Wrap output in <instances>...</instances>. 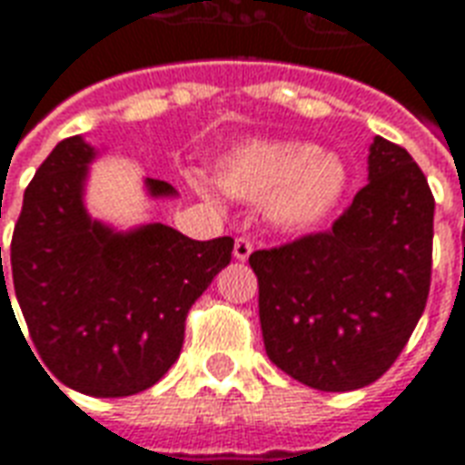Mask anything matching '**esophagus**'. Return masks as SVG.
Segmentation results:
<instances>
[{
    "instance_id": "34e87169",
    "label": "esophagus",
    "mask_w": 465,
    "mask_h": 465,
    "mask_svg": "<svg viewBox=\"0 0 465 465\" xmlns=\"http://www.w3.org/2000/svg\"><path fill=\"white\" fill-rule=\"evenodd\" d=\"M253 252V242L252 239H246V236H239L236 242H233V256L239 259V262H246Z\"/></svg>"
}]
</instances>
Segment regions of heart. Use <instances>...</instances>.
Masks as SVG:
<instances>
[{
  "label": "heart",
  "instance_id": "b5f03b06",
  "mask_svg": "<svg viewBox=\"0 0 465 465\" xmlns=\"http://www.w3.org/2000/svg\"><path fill=\"white\" fill-rule=\"evenodd\" d=\"M223 192L243 202H266L269 216L286 229H312L322 223L349 186V169L336 153L306 142L252 139L223 156L216 166ZM196 192L216 202V186L202 173H192Z\"/></svg>",
  "mask_w": 465,
  "mask_h": 465
}]
</instances>
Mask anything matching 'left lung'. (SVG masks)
I'll list each match as a JSON object with an SVG mask.
<instances>
[{
	"instance_id": "8db88e82",
	"label": "left lung",
	"mask_w": 465,
	"mask_h": 465,
	"mask_svg": "<svg viewBox=\"0 0 465 465\" xmlns=\"http://www.w3.org/2000/svg\"><path fill=\"white\" fill-rule=\"evenodd\" d=\"M433 193L411 153L376 136L369 183L329 232L249 256L269 359L319 391H353L399 359L426 309Z\"/></svg>"
}]
</instances>
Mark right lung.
I'll list each match as a JSON object with an SVG mask.
<instances>
[{"mask_svg":"<svg viewBox=\"0 0 465 465\" xmlns=\"http://www.w3.org/2000/svg\"><path fill=\"white\" fill-rule=\"evenodd\" d=\"M92 159L94 149L69 136L36 169L12 233V276L0 246V296L9 299L5 279H12L46 376L116 399L146 391L172 369L186 313L232 262L233 239L193 242L163 223L114 233L92 222L82 203ZM146 186L153 196L173 193L162 179Z\"/></svg>","mask_w":465,"mask_h":465,"instance_id":"add662e5","label":"right lung"}]
</instances>
